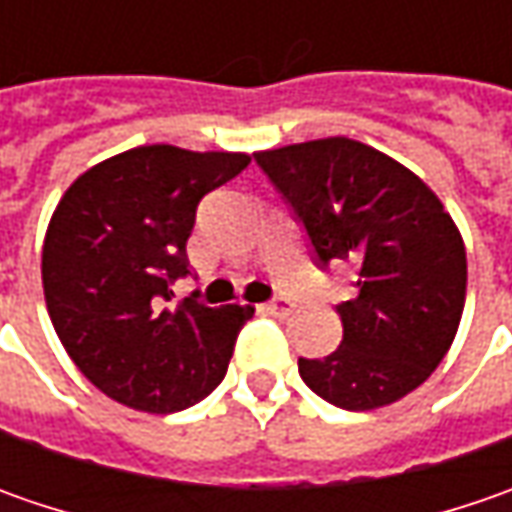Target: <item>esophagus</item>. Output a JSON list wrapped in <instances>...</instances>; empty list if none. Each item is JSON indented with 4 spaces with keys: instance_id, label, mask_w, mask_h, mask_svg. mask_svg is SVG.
Segmentation results:
<instances>
[{
    "instance_id": "34e87169",
    "label": "esophagus",
    "mask_w": 512,
    "mask_h": 512,
    "mask_svg": "<svg viewBox=\"0 0 512 512\" xmlns=\"http://www.w3.org/2000/svg\"><path fill=\"white\" fill-rule=\"evenodd\" d=\"M265 310L267 313H273V316H290L293 313V302L290 299H285V296H276V299H270V302H265Z\"/></svg>"
}]
</instances>
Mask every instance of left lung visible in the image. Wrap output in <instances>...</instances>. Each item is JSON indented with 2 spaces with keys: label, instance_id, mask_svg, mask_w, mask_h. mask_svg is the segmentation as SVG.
<instances>
[{
  "label": "left lung",
  "instance_id": "1",
  "mask_svg": "<svg viewBox=\"0 0 512 512\" xmlns=\"http://www.w3.org/2000/svg\"><path fill=\"white\" fill-rule=\"evenodd\" d=\"M305 230L313 262L356 265L336 305L342 344L299 359V376L342 410L399 402L439 367L459 330L467 256L439 196L362 142L330 136L253 153Z\"/></svg>",
  "mask_w": 512,
  "mask_h": 512
}]
</instances>
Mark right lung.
Returning a JSON list of instances; mask_svg holds the SVG:
<instances>
[{"instance_id":"obj_1","label":"right lung","mask_w":512,"mask_h":512,"mask_svg":"<svg viewBox=\"0 0 512 512\" xmlns=\"http://www.w3.org/2000/svg\"><path fill=\"white\" fill-rule=\"evenodd\" d=\"M250 165L247 153L145 145L82 173L48 225L42 285L50 322L73 364L113 402L176 413L225 379L253 307H207L187 273L196 207Z\"/></svg>"}]
</instances>
